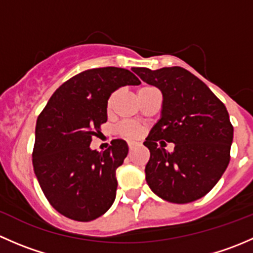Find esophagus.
<instances>
[{
  "mask_svg": "<svg viewBox=\"0 0 253 253\" xmlns=\"http://www.w3.org/2000/svg\"><path fill=\"white\" fill-rule=\"evenodd\" d=\"M127 144H128V149L129 150H133L134 148L138 147V145H139L137 142H128V143H127Z\"/></svg>",
  "mask_w": 253,
  "mask_h": 253,
  "instance_id": "1",
  "label": "esophagus"
}]
</instances>
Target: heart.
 Wrapping results in <instances>:
<instances>
[{"instance_id":"1","label":"heart","mask_w":253,"mask_h":253,"mask_svg":"<svg viewBox=\"0 0 253 253\" xmlns=\"http://www.w3.org/2000/svg\"><path fill=\"white\" fill-rule=\"evenodd\" d=\"M147 88H152V86H144V88L139 89V91L144 90ZM138 91V93H139ZM115 99H116V93H112L108 99V103H106V111L111 112L112 108H114ZM119 132L121 136L126 137V138H134V137H138L139 134L142 133L141 126H138L137 124H133V122H124V124L120 125Z\"/></svg>"}]
</instances>
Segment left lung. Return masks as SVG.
<instances>
[{"instance_id":"left-lung-1","label":"left lung","mask_w":253,"mask_h":253,"mask_svg":"<svg viewBox=\"0 0 253 253\" xmlns=\"http://www.w3.org/2000/svg\"><path fill=\"white\" fill-rule=\"evenodd\" d=\"M132 70L164 96L162 119L143 143L150 152L147 183L168 202L200 200L215 186L230 162L234 127L225 105L182 67ZM165 141L175 143L174 152L165 149Z\"/></svg>"}]
</instances>
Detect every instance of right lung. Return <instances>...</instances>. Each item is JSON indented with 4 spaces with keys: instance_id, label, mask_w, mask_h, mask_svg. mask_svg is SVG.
<instances>
[{
    "instance_id": "right-lung-1",
    "label": "right lung",
    "mask_w": 253,
    "mask_h": 253,
    "mask_svg": "<svg viewBox=\"0 0 253 253\" xmlns=\"http://www.w3.org/2000/svg\"><path fill=\"white\" fill-rule=\"evenodd\" d=\"M141 83L128 70L93 68L56 89L37 120L33 167L48 203L62 215L90 221L103 215L116 197V169L127 157L122 139L104 152L90 149L108 121L112 91Z\"/></svg>"
}]
</instances>
